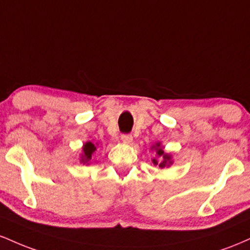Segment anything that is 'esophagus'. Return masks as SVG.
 Returning <instances> with one entry per match:
<instances>
[{
	"label": "esophagus",
	"mask_w": 250,
	"mask_h": 250,
	"mask_svg": "<svg viewBox=\"0 0 250 250\" xmlns=\"http://www.w3.org/2000/svg\"><path fill=\"white\" fill-rule=\"evenodd\" d=\"M121 140L123 143H125V145H130V143L133 142V136H131L130 134H123L121 135Z\"/></svg>",
	"instance_id": "obj_1"
}]
</instances>
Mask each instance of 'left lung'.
<instances>
[{
	"label": "left lung",
	"mask_w": 250,
	"mask_h": 250,
	"mask_svg": "<svg viewBox=\"0 0 250 250\" xmlns=\"http://www.w3.org/2000/svg\"><path fill=\"white\" fill-rule=\"evenodd\" d=\"M165 147H162L161 142H156L155 145L151 146V150H155L156 157L151 160L154 166H159L160 168H168L173 165V156L170 154H167L165 150Z\"/></svg>",
	"instance_id": "8db88e82"
}]
</instances>
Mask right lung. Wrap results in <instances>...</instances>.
<instances>
[{
	"label": "right lung",
	"mask_w": 250,
	"mask_h": 250,
	"mask_svg": "<svg viewBox=\"0 0 250 250\" xmlns=\"http://www.w3.org/2000/svg\"><path fill=\"white\" fill-rule=\"evenodd\" d=\"M97 147V143H95L88 141L83 145L82 147V154L80 155V162L83 163V165H87L89 166L91 163V156L93 154L95 153Z\"/></svg>",
	"instance_id": "1"
}]
</instances>
